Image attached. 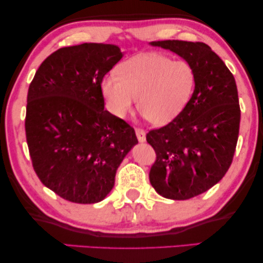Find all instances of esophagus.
Returning <instances> with one entry per match:
<instances>
[{"label": "esophagus", "instance_id": "obj_1", "mask_svg": "<svg viewBox=\"0 0 263 263\" xmlns=\"http://www.w3.org/2000/svg\"><path fill=\"white\" fill-rule=\"evenodd\" d=\"M135 133H136V138H138V140L140 142H143L146 140V133L143 129L141 128H136L135 129Z\"/></svg>", "mask_w": 263, "mask_h": 263}]
</instances>
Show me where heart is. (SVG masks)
Here are the masks:
<instances>
[{"instance_id": "obj_1", "label": "heart", "mask_w": 263, "mask_h": 263, "mask_svg": "<svg viewBox=\"0 0 263 263\" xmlns=\"http://www.w3.org/2000/svg\"><path fill=\"white\" fill-rule=\"evenodd\" d=\"M196 73L186 61H172L160 53H142L125 61L118 75L102 81L107 109L117 117L138 109L149 123L164 125L174 121L192 99Z\"/></svg>"}]
</instances>
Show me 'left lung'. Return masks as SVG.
Segmentation results:
<instances>
[{
  "label": "left lung",
  "instance_id": "obj_1",
  "mask_svg": "<svg viewBox=\"0 0 263 263\" xmlns=\"http://www.w3.org/2000/svg\"><path fill=\"white\" fill-rule=\"evenodd\" d=\"M194 67L196 85L185 109L164 127L147 133L156 152L151 184L171 200H188L220 181L235 154L240 107L235 78L222 60L201 42L161 41Z\"/></svg>",
  "mask_w": 263,
  "mask_h": 263
}]
</instances>
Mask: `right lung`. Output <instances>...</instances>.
<instances>
[{
  "label": "right lung",
  "mask_w": 263,
  "mask_h": 263,
  "mask_svg": "<svg viewBox=\"0 0 263 263\" xmlns=\"http://www.w3.org/2000/svg\"><path fill=\"white\" fill-rule=\"evenodd\" d=\"M121 59L111 44L61 48L43 61L28 87L25 130L32 166L43 184L70 202L102 201L138 143L132 125L104 110L102 81Z\"/></svg>",
  "instance_id": "1"
}]
</instances>
